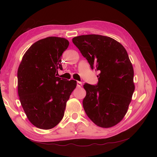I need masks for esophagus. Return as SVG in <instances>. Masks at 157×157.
I'll return each instance as SVG.
<instances>
[{"mask_svg":"<svg viewBox=\"0 0 157 157\" xmlns=\"http://www.w3.org/2000/svg\"><path fill=\"white\" fill-rule=\"evenodd\" d=\"M77 85L78 87H81L82 86V83L81 82H79V81H77Z\"/></svg>","mask_w":157,"mask_h":157,"instance_id":"esophagus-1","label":"esophagus"}]
</instances>
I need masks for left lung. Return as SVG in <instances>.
Listing matches in <instances>:
<instances>
[{"label":"left lung","instance_id":"8db88e82","mask_svg":"<svg viewBox=\"0 0 157 157\" xmlns=\"http://www.w3.org/2000/svg\"><path fill=\"white\" fill-rule=\"evenodd\" d=\"M72 40L91 69L100 72L97 85L84 84L85 112L99 127L117 124L125 116L135 90L134 69L126 49L112 38L99 35H80Z\"/></svg>","mask_w":157,"mask_h":157}]
</instances>
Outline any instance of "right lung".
<instances>
[{"instance_id":"obj_1","label":"right lung","mask_w":157,"mask_h":157,"mask_svg":"<svg viewBox=\"0 0 157 157\" xmlns=\"http://www.w3.org/2000/svg\"><path fill=\"white\" fill-rule=\"evenodd\" d=\"M64 38L49 36L36 41L23 55L17 70V90L29 121L43 130L62 119L66 103L77 81L56 77L63 69L61 56L68 48Z\"/></svg>"}]
</instances>
